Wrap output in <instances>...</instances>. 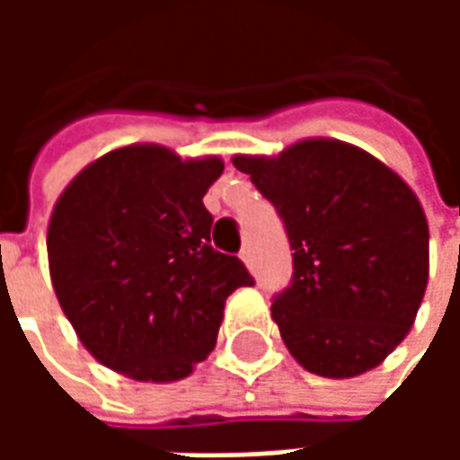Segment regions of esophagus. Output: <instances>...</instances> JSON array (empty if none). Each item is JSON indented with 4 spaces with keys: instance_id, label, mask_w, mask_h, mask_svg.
<instances>
[{
    "instance_id": "obj_1",
    "label": "esophagus",
    "mask_w": 460,
    "mask_h": 460,
    "mask_svg": "<svg viewBox=\"0 0 460 460\" xmlns=\"http://www.w3.org/2000/svg\"><path fill=\"white\" fill-rule=\"evenodd\" d=\"M241 259H243V263H246L249 269H253V253H251L249 246H246V249H241Z\"/></svg>"
}]
</instances>
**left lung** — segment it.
Segmentation results:
<instances>
[{"instance_id": "1", "label": "left lung", "mask_w": 460, "mask_h": 460, "mask_svg": "<svg viewBox=\"0 0 460 460\" xmlns=\"http://www.w3.org/2000/svg\"><path fill=\"white\" fill-rule=\"evenodd\" d=\"M276 207L293 276L273 296L280 338L308 372L355 376L414 325L429 280V226L414 191L372 155L305 140L279 157H234Z\"/></svg>"}]
</instances>
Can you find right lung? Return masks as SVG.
Returning a JSON list of instances; mask_svg holds the SVG:
<instances>
[{
	"label": "right lung",
	"mask_w": 460,
	"mask_h": 460,
	"mask_svg": "<svg viewBox=\"0 0 460 460\" xmlns=\"http://www.w3.org/2000/svg\"><path fill=\"white\" fill-rule=\"evenodd\" d=\"M221 172L217 157L132 145L61 194L46 239L56 298L105 367L140 382L187 376L214 349L226 298L253 286L239 256L211 246L201 197Z\"/></svg>",
	"instance_id": "obj_1"
}]
</instances>
